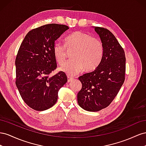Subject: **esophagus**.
Instances as JSON below:
<instances>
[{"instance_id": "obj_1", "label": "esophagus", "mask_w": 146, "mask_h": 146, "mask_svg": "<svg viewBox=\"0 0 146 146\" xmlns=\"http://www.w3.org/2000/svg\"><path fill=\"white\" fill-rule=\"evenodd\" d=\"M67 80H68V82H70L71 81H72L73 80V78H72V77H70V76H68L67 77Z\"/></svg>"}]
</instances>
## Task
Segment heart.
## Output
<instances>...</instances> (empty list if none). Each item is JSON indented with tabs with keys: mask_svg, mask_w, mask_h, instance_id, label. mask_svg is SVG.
<instances>
[{
	"mask_svg": "<svg viewBox=\"0 0 146 146\" xmlns=\"http://www.w3.org/2000/svg\"><path fill=\"white\" fill-rule=\"evenodd\" d=\"M73 51L72 59L60 67V70L69 76H74L84 68L90 71L100 63L103 55V45L100 40L82 32H75L66 37L64 45L56 42L53 46V54L59 64H62L66 57V51Z\"/></svg>",
	"mask_w": 146,
	"mask_h": 146,
	"instance_id": "obj_1",
	"label": "heart"
}]
</instances>
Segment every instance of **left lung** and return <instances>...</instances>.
<instances>
[{
    "instance_id": "1",
    "label": "left lung",
    "mask_w": 146,
    "mask_h": 146,
    "mask_svg": "<svg viewBox=\"0 0 146 146\" xmlns=\"http://www.w3.org/2000/svg\"><path fill=\"white\" fill-rule=\"evenodd\" d=\"M94 28L103 43V55L96 68L79 77L82 86L77 99L82 109L97 112L109 106L121 88L126 59L123 48L109 30Z\"/></svg>"
}]
</instances>
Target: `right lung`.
<instances>
[{"instance_id": "obj_1", "label": "right lung", "mask_w": 146, "mask_h": 146, "mask_svg": "<svg viewBox=\"0 0 146 146\" xmlns=\"http://www.w3.org/2000/svg\"><path fill=\"white\" fill-rule=\"evenodd\" d=\"M65 25L50 24L29 31L15 60L16 85L24 102L33 110L44 111L57 102L58 92L67 82L63 72L52 76L56 67L55 41L68 30Z\"/></svg>"}]
</instances>
